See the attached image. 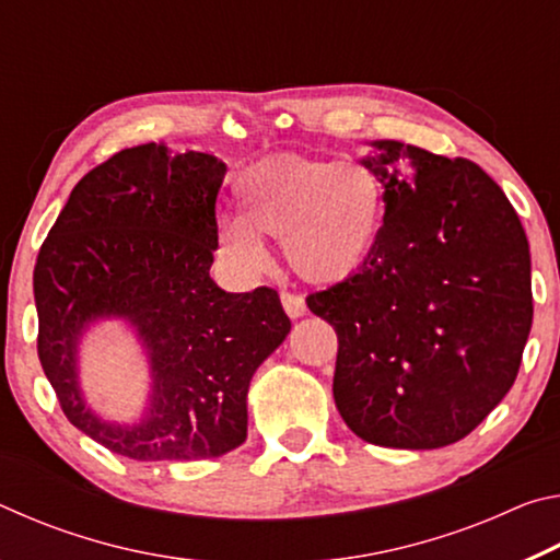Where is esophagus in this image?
<instances>
[{
	"mask_svg": "<svg viewBox=\"0 0 560 560\" xmlns=\"http://www.w3.org/2000/svg\"><path fill=\"white\" fill-rule=\"evenodd\" d=\"M281 306H283V311H287V314H289L291 318L306 316V301H303L301 296H296V293H287V291H283V293H281Z\"/></svg>",
	"mask_w": 560,
	"mask_h": 560,
	"instance_id": "obj_1",
	"label": "esophagus"
}]
</instances>
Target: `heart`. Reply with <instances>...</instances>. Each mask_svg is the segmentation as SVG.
<instances>
[{"mask_svg":"<svg viewBox=\"0 0 560 560\" xmlns=\"http://www.w3.org/2000/svg\"><path fill=\"white\" fill-rule=\"evenodd\" d=\"M234 192L242 220L220 226V246L244 271L267 267V236L296 277L334 287L365 267L383 230V183L355 160L271 158L246 170Z\"/></svg>","mask_w":560,"mask_h":560,"instance_id":"obj_1","label":"heart"}]
</instances>
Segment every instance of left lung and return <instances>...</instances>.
I'll list each match as a JSON object with an SVG mask.
<instances>
[{"instance_id":"1","label":"left lung","mask_w":560,"mask_h":560,"mask_svg":"<svg viewBox=\"0 0 560 560\" xmlns=\"http://www.w3.org/2000/svg\"><path fill=\"white\" fill-rule=\"evenodd\" d=\"M368 145L381 236L355 277L306 303L338 336L334 400L348 428L381 447H447L516 381L534 318L528 240L479 165Z\"/></svg>"}]
</instances>
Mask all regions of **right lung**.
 <instances>
[{
  "label": "right lung",
  "instance_id": "obj_1",
  "mask_svg": "<svg viewBox=\"0 0 560 560\" xmlns=\"http://www.w3.org/2000/svg\"><path fill=\"white\" fill-rule=\"evenodd\" d=\"M220 158L145 143L113 155L71 189L34 267L39 360L63 415L136 462H197L246 440L254 373L287 340L279 293H230L210 277ZM120 323L144 348L149 393L113 421L82 390L80 348Z\"/></svg>",
  "mask_w": 560,
  "mask_h": 560
}]
</instances>
